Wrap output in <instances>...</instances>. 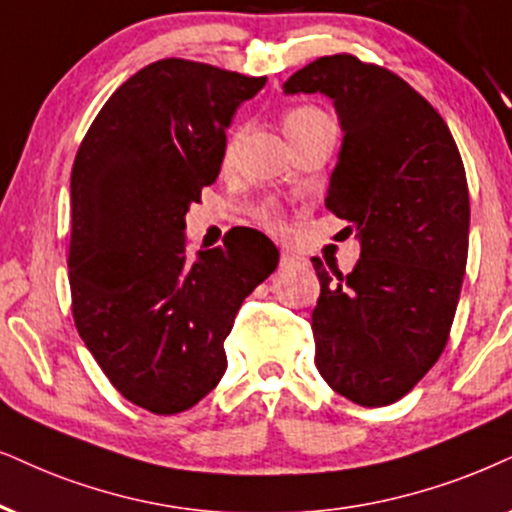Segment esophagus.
Returning <instances> with one entry per match:
<instances>
[{"mask_svg":"<svg viewBox=\"0 0 512 512\" xmlns=\"http://www.w3.org/2000/svg\"><path fill=\"white\" fill-rule=\"evenodd\" d=\"M300 264H302V257H297L295 252H288V250L281 252V267H300Z\"/></svg>","mask_w":512,"mask_h":512,"instance_id":"34e87169","label":"esophagus"}]
</instances>
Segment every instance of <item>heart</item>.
<instances>
[{"label":"heart","instance_id":"heart-1","mask_svg":"<svg viewBox=\"0 0 512 512\" xmlns=\"http://www.w3.org/2000/svg\"><path fill=\"white\" fill-rule=\"evenodd\" d=\"M321 120H328V118L319 111V108H314V106H297V108H293V111H288V115H286V129H288L290 139H295L297 134H302L304 129H309V127L316 125V122H321ZM243 134H245L243 127H238V129H234V132L229 134V139H226V146H224V165H229L231 160H234V153H236L238 144H241ZM260 219L267 226H276L278 224V215L271 208H262Z\"/></svg>","mask_w":512,"mask_h":512}]
</instances>
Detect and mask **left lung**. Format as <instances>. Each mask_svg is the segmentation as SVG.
Segmentation results:
<instances>
[{
  "instance_id": "obj_1",
  "label": "left lung",
  "mask_w": 512,
  "mask_h": 512,
  "mask_svg": "<svg viewBox=\"0 0 512 512\" xmlns=\"http://www.w3.org/2000/svg\"><path fill=\"white\" fill-rule=\"evenodd\" d=\"M283 92L333 99L345 137L326 208L361 243L347 276L312 257L316 368L354 404L387 406L435 366L454 323L470 226L461 153L409 82L352 54L316 58Z\"/></svg>"
}]
</instances>
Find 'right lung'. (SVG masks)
Wrapping results in <instances>:
<instances>
[{"instance_id": "obj_1", "label": "right lung", "mask_w": 512, "mask_h": 512, "mask_svg": "<svg viewBox=\"0 0 512 512\" xmlns=\"http://www.w3.org/2000/svg\"><path fill=\"white\" fill-rule=\"evenodd\" d=\"M267 77L163 58L115 89L70 174L73 319L122 397L172 416L215 390L245 297L278 264L255 229L186 257V212L215 184L226 127Z\"/></svg>"}]
</instances>
